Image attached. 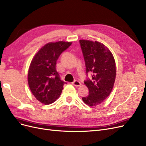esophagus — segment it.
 Returning <instances> with one entry per match:
<instances>
[{
  "label": "esophagus",
  "mask_w": 146,
  "mask_h": 146,
  "mask_svg": "<svg viewBox=\"0 0 146 146\" xmlns=\"http://www.w3.org/2000/svg\"><path fill=\"white\" fill-rule=\"evenodd\" d=\"M72 85H74V86H80L82 85V84L79 81L76 80V81H74V82H72Z\"/></svg>",
  "instance_id": "34e87169"
}]
</instances>
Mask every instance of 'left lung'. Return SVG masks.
<instances>
[{
	"mask_svg": "<svg viewBox=\"0 0 146 146\" xmlns=\"http://www.w3.org/2000/svg\"><path fill=\"white\" fill-rule=\"evenodd\" d=\"M86 73L91 72V79L85 82L89 95L83 98L90 107L102 103L111 93L116 78V63L112 53L104 44L80 39Z\"/></svg>",
	"mask_w": 146,
	"mask_h": 146,
	"instance_id": "1",
	"label": "left lung"
}]
</instances>
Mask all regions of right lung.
<instances>
[{"label":"right lung","mask_w":146,"mask_h":146,"mask_svg":"<svg viewBox=\"0 0 146 146\" xmlns=\"http://www.w3.org/2000/svg\"><path fill=\"white\" fill-rule=\"evenodd\" d=\"M72 42L47 43L39 49L31 61L28 83L31 92L39 102L48 105L58 99L66 83L61 81L56 69L57 60Z\"/></svg>","instance_id":"obj_1"}]
</instances>
